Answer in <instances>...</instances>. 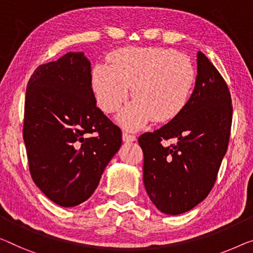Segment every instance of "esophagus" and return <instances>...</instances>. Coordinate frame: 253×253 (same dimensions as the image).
<instances>
[{
  "instance_id": "1",
  "label": "esophagus",
  "mask_w": 253,
  "mask_h": 253,
  "mask_svg": "<svg viewBox=\"0 0 253 253\" xmlns=\"http://www.w3.org/2000/svg\"><path fill=\"white\" fill-rule=\"evenodd\" d=\"M136 139V136L133 134L128 133V131H124L123 133V141L124 142H134Z\"/></svg>"
}]
</instances>
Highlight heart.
<instances>
[{
  "label": "heart",
  "mask_w": 253,
  "mask_h": 253,
  "mask_svg": "<svg viewBox=\"0 0 253 253\" xmlns=\"http://www.w3.org/2000/svg\"><path fill=\"white\" fill-rule=\"evenodd\" d=\"M195 79V68L185 54L163 47H128L110 55V66L94 67L90 84L97 105L107 114L122 107L131 87L134 101L119 115V122L137 129L151 118L165 123L182 114Z\"/></svg>",
  "instance_id": "1"
}]
</instances>
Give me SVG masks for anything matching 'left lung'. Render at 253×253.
<instances>
[{
    "mask_svg": "<svg viewBox=\"0 0 253 253\" xmlns=\"http://www.w3.org/2000/svg\"><path fill=\"white\" fill-rule=\"evenodd\" d=\"M233 105L225 79L198 52V76L190 103L175 119L138 137L143 182L161 212L179 214L210 193L228 148ZM176 143L166 146L165 141Z\"/></svg>",
    "mask_w": 253,
    "mask_h": 253,
    "instance_id": "left-lung-1",
    "label": "left lung"
}]
</instances>
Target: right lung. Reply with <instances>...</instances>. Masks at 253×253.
I'll use <instances>...</instances> for the list:
<instances>
[{"mask_svg": "<svg viewBox=\"0 0 253 253\" xmlns=\"http://www.w3.org/2000/svg\"><path fill=\"white\" fill-rule=\"evenodd\" d=\"M90 62L68 52L40 66L26 89L24 136L34 183L69 208L94 193L122 145V130L96 107Z\"/></svg>", "mask_w": 253, "mask_h": 253, "instance_id": "1", "label": "right lung"}]
</instances>
